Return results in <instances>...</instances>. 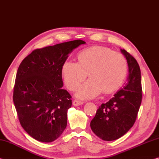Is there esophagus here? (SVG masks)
<instances>
[{"instance_id": "obj_1", "label": "esophagus", "mask_w": 159, "mask_h": 159, "mask_svg": "<svg viewBox=\"0 0 159 159\" xmlns=\"http://www.w3.org/2000/svg\"><path fill=\"white\" fill-rule=\"evenodd\" d=\"M83 104V101H80L78 100V99H74L73 101V105L74 106H79V105H81V104Z\"/></svg>"}]
</instances>
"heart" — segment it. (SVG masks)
<instances>
[{
  "instance_id": "heart-1",
  "label": "heart",
  "mask_w": 159,
  "mask_h": 159,
  "mask_svg": "<svg viewBox=\"0 0 159 159\" xmlns=\"http://www.w3.org/2000/svg\"><path fill=\"white\" fill-rule=\"evenodd\" d=\"M79 62L66 61L62 66L64 83L70 90H76L87 74L90 80L80 86L77 96L90 99L102 91L109 94L123 85L128 74V62L122 53L107 47L93 46L79 53Z\"/></svg>"
}]
</instances>
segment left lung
Instances as JSON below:
<instances>
[{
  "instance_id": "obj_1",
  "label": "left lung",
  "mask_w": 159,
  "mask_h": 159,
  "mask_svg": "<svg viewBox=\"0 0 159 159\" xmlns=\"http://www.w3.org/2000/svg\"><path fill=\"white\" fill-rule=\"evenodd\" d=\"M120 51L128 65L127 83L114 98L99 106L90 122L93 133L105 141L120 138L133 127L142 102L141 71L139 64L127 51L124 49Z\"/></svg>"
}]
</instances>
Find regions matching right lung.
Segmentation results:
<instances>
[{"label":"right lung","instance_id":"right-lung-1","mask_svg":"<svg viewBox=\"0 0 159 159\" xmlns=\"http://www.w3.org/2000/svg\"><path fill=\"white\" fill-rule=\"evenodd\" d=\"M75 40L36 49L19 66L13 102L21 127L36 140L51 142L67 124L71 96L62 89V66L72 50L85 44Z\"/></svg>","mask_w":159,"mask_h":159}]
</instances>
